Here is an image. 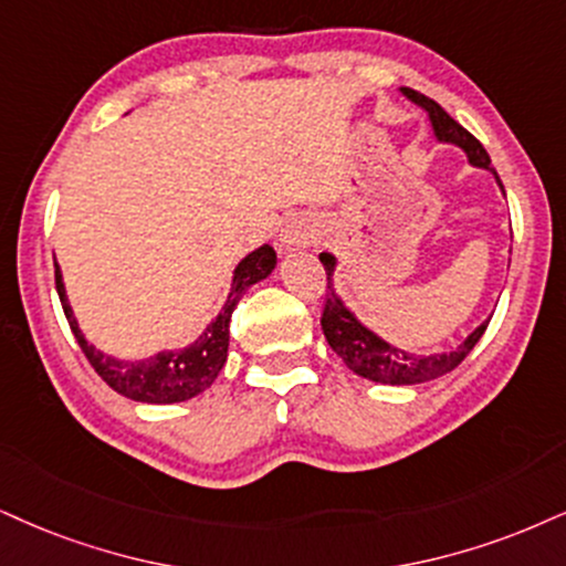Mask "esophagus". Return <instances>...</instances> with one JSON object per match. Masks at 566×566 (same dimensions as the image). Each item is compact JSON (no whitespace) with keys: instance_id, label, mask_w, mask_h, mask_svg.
<instances>
[{"instance_id":"34e87169","label":"esophagus","mask_w":566,"mask_h":566,"mask_svg":"<svg viewBox=\"0 0 566 566\" xmlns=\"http://www.w3.org/2000/svg\"><path fill=\"white\" fill-rule=\"evenodd\" d=\"M315 226H312L310 220H291L289 226L283 228L281 233V243L283 249H298V247H306L312 239H315Z\"/></svg>"}]
</instances>
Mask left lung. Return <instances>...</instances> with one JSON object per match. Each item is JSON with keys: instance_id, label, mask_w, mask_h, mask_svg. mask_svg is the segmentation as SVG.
<instances>
[{"instance_id": "8db88e82", "label": "left lung", "mask_w": 566, "mask_h": 566, "mask_svg": "<svg viewBox=\"0 0 566 566\" xmlns=\"http://www.w3.org/2000/svg\"><path fill=\"white\" fill-rule=\"evenodd\" d=\"M403 94H407L411 102L420 104L424 113L430 115L432 130H436L438 142L462 146L467 157H470V163L475 167H485V170H491L501 186L499 172L491 167V157H488L483 144H480L470 130L462 128V125L446 113L441 104L428 99V96L420 94V91L403 88ZM319 262H323V268L327 272V294H325V306H323V317H319V325H323L327 344H331L333 352L346 361V367L367 380L386 382V386H415V382L441 378V375L451 373L453 367L462 365V359L472 352V348H475L478 340L483 338L488 323H491V319H485V323L475 327V331L464 338V344H459L453 352L430 354V357H415V354L390 346L388 340L375 336L373 331H367V327L346 310L344 302L336 296V291H333L336 256L323 251V254H319Z\"/></svg>"}]
</instances>
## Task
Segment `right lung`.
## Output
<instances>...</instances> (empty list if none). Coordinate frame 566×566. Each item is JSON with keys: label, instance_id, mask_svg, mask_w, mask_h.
Instances as JSON below:
<instances>
[{"label": "right lung", "instance_id": "right-lung-1", "mask_svg": "<svg viewBox=\"0 0 566 566\" xmlns=\"http://www.w3.org/2000/svg\"><path fill=\"white\" fill-rule=\"evenodd\" d=\"M275 249L268 247V243L243 256L239 268L233 272L228 302L222 306L220 315L214 317V323L207 325V331L201 333L191 346L172 348V352H159L155 357L138 361H123L96 352V348L83 338L81 327L75 323L73 310H70L67 304L65 285H62V272L57 262H54V283H57V294L62 310H65L70 331H73V336L78 340L81 352L86 354L91 367L96 369V375H99L109 388L134 401L178 403L193 399V396L207 390L214 382V378H218L222 365H226L228 359L230 315H233L235 304L241 302L243 291H247L249 285L264 281V277L275 270Z\"/></svg>", "mask_w": 566, "mask_h": 566}]
</instances>
